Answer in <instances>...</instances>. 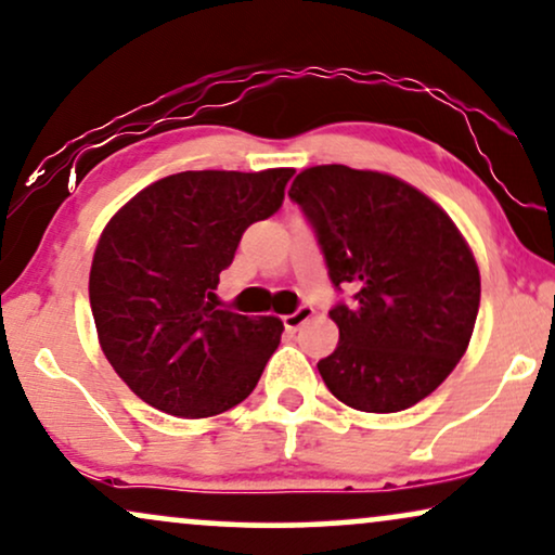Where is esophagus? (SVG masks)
Segmentation results:
<instances>
[{
    "instance_id": "34e87169",
    "label": "esophagus",
    "mask_w": 555,
    "mask_h": 555,
    "mask_svg": "<svg viewBox=\"0 0 555 555\" xmlns=\"http://www.w3.org/2000/svg\"><path fill=\"white\" fill-rule=\"evenodd\" d=\"M311 315H313V306H300L298 311L283 315V323L287 331H298L308 319H311Z\"/></svg>"
}]
</instances>
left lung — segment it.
I'll return each mask as SVG.
<instances>
[{
  "mask_svg": "<svg viewBox=\"0 0 555 555\" xmlns=\"http://www.w3.org/2000/svg\"><path fill=\"white\" fill-rule=\"evenodd\" d=\"M319 236L334 287V354L319 362L344 405L398 413L453 372L479 311V268L436 201L400 178L347 165H315L287 191Z\"/></svg>",
  "mask_w": 555,
  "mask_h": 555,
  "instance_id": "obj_1",
  "label": "left lung"
}]
</instances>
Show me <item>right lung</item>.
Masks as SVG:
<instances>
[{
  "instance_id": "add662e5",
  "label": "right lung",
  "mask_w": 555,
  "mask_h": 555,
  "mask_svg": "<svg viewBox=\"0 0 555 555\" xmlns=\"http://www.w3.org/2000/svg\"><path fill=\"white\" fill-rule=\"evenodd\" d=\"M293 168L185 170L129 198L99 236L89 300L99 344L137 398L178 418L240 405L278 349L275 315L219 311L244 229L283 206Z\"/></svg>"
}]
</instances>
